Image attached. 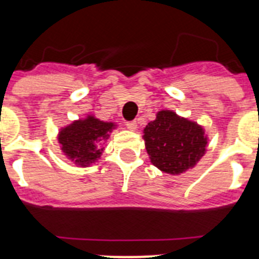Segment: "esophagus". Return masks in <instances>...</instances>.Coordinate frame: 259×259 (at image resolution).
I'll use <instances>...</instances> for the list:
<instances>
[{"instance_id":"esophagus-1","label":"esophagus","mask_w":259,"mask_h":259,"mask_svg":"<svg viewBox=\"0 0 259 259\" xmlns=\"http://www.w3.org/2000/svg\"><path fill=\"white\" fill-rule=\"evenodd\" d=\"M125 125H127V128L130 130V131H136V128H137L136 120H131V122H127V123H125Z\"/></svg>"}]
</instances>
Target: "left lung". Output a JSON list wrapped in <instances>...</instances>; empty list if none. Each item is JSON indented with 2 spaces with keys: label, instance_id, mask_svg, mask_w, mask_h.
<instances>
[{
  "label": "left lung",
  "instance_id": "obj_1",
  "mask_svg": "<svg viewBox=\"0 0 259 259\" xmlns=\"http://www.w3.org/2000/svg\"><path fill=\"white\" fill-rule=\"evenodd\" d=\"M144 141L150 162L170 175L193 168L206 152L207 136L202 125L179 116L172 110H161L144 128Z\"/></svg>",
  "mask_w": 259,
  "mask_h": 259
}]
</instances>
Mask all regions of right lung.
<instances>
[{"label": "right lung", "instance_id": "1", "mask_svg": "<svg viewBox=\"0 0 259 259\" xmlns=\"http://www.w3.org/2000/svg\"><path fill=\"white\" fill-rule=\"evenodd\" d=\"M115 127V123L104 122L93 115L75 120L59 131L61 150L75 164L88 167L95 163L104 152V148H98V143L107 140L109 134Z\"/></svg>", "mask_w": 259, "mask_h": 259}]
</instances>
